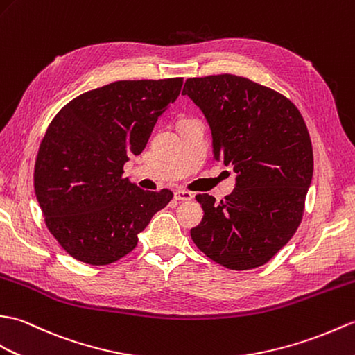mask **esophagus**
I'll return each instance as SVG.
<instances>
[{
    "instance_id": "esophagus-1",
    "label": "esophagus",
    "mask_w": 355,
    "mask_h": 355,
    "mask_svg": "<svg viewBox=\"0 0 355 355\" xmlns=\"http://www.w3.org/2000/svg\"><path fill=\"white\" fill-rule=\"evenodd\" d=\"M174 198L178 201H191V200H193V193L189 191H177L174 193Z\"/></svg>"
}]
</instances>
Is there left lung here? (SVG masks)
<instances>
[{"mask_svg": "<svg viewBox=\"0 0 355 355\" xmlns=\"http://www.w3.org/2000/svg\"><path fill=\"white\" fill-rule=\"evenodd\" d=\"M183 95L200 107L215 160L236 172L224 201L196 195L204 216L195 245L228 269L265 265L298 228L313 177V150L300 110L282 94L222 73L189 78Z\"/></svg>", "mask_w": 355, "mask_h": 355, "instance_id": "obj_1", "label": "left lung"}]
</instances>
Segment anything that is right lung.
<instances>
[{"mask_svg":"<svg viewBox=\"0 0 355 355\" xmlns=\"http://www.w3.org/2000/svg\"><path fill=\"white\" fill-rule=\"evenodd\" d=\"M183 78L114 81L77 96L55 114L40 144L35 192L62 248L101 266L133 251L172 192L144 191L123 178L159 116L175 103Z\"/></svg>","mask_w":355,"mask_h":355,"instance_id":"add662e5","label":"right lung"}]
</instances>
